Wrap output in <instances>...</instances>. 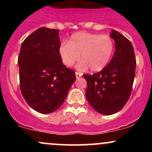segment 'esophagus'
<instances>
[{"label":"esophagus","mask_w":152,"mask_h":152,"mask_svg":"<svg viewBox=\"0 0 152 152\" xmlns=\"http://www.w3.org/2000/svg\"><path fill=\"white\" fill-rule=\"evenodd\" d=\"M81 76H82V74H81V73H79V72H76V78L81 77Z\"/></svg>","instance_id":"esophagus-1"}]
</instances>
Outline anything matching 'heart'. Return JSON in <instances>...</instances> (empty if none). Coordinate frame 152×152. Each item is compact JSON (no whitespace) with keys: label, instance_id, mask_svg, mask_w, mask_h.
<instances>
[{"label":"heart","instance_id":"obj_1","mask_svg":"<svg viewBox=\"0 0 152 152\" xmlns=\"http://www.w3.org/2000/svg\"><path fill=\"white\" fill-rule=\"evenodd\" d=\"M114 43L107 35L77 32L71 36L68 42H63L59 46V55L63 64L70 67L76 61L79 70L100 71L106 67L112 56Z\"/></svg>","mask_w":152,"mask_h":152}]
</instances>
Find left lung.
<instances>
[{
  "instance_id": "8db88e82",
  "label": "left lung",
  "mask_w": 152,
  "mask_h": 152,
  "mask_svg": "<svg viewBox=\"0 0 152 152\" xmlns=\"http://www.w3.org/2000/svg\"><path fill=\"white\" fill-rule=\"evenodd\" d=\"M110 36L115 43L111 61L99 73L83 75L87 81V101L94 109L104 115L114 114L126 104L137 65L132 43L115 30L111 31Z\"/></svg>"
}]
</instances>
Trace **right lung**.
I'll return each mask as SVG.
<instances>
[{
  "instance_id": "add662e5",
  "label": "right lung",
  "mask_w": 152,
  "mask_h": 152,
  "mask_svg": "<svg viewBox=\"0 0 152 152\" xmlns=\"http://www.w3.org/2000/svg\"><path fill=\"white\" fill-rule=\"evenodd\" d=\"M59 31L40 28L24 40L18 59L21 94L27 104L41 114L62 105L76 80L75 72L59 55Z\"/></svg>"
}]
</instances>
